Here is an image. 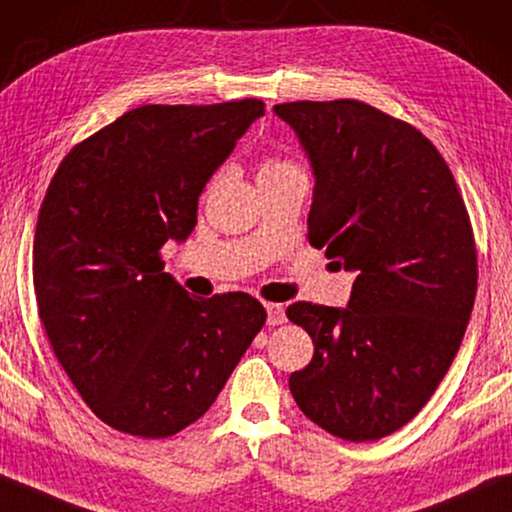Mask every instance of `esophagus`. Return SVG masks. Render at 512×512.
Listing matches in <instances>:
<instances>
[{
  "instance_id": "esophagus-1",
  "label": "esophagus",
  "mask_w": 512,
  "mask_h": 512,
  "mask_svg": "<svg viewBox=\"0 0 512 512\" xmlns=\"http://www.w3.org/2000/svg\"><path fill=\"white\" fill-rule=\"evenodd\" d=\"M285 305L282 303H266V322L269 326H278L285 322Z\"/></svg>"
}]
</instances>
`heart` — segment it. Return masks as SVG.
I'll use <instances>...</instances> for the list:
<instances>
[{"label": "heart", "mask_w": 512, "mask_h": 512, "mask_svg": "<svg viewBox=\"0 0 512 512\" xmlns=\"http://www.w3.org/2000/svg\"><path fill=\"white\" fill-rule=\"evenodd\" d=\"M296 170V165L289 163V160H280V158H266L262 165H259V177H269V174H280V172H289Z\"/></svg>", "instance_id": "b5f03b06"}]
</instances>
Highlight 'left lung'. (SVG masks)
I'll return each instance as SVG.
<instances>
[{"label": "left lung", "mask_w": 512, "mask_h": 512, "mask_svg": "<svg viewBox=\"0 0 512 512\" xmlns=\"http://www.w3.org/2000/svg\"><path fill=\"white\" fill-rule=\"evenodd\" d=\"M315 174L308 239L356 273L347 308H287L315 356L289 391L312 423L377 441L437 391L467 331L478 285L469 213L437 147L368 103L273 108Z\"/></svg>", "instance_id": "1"}]
</instances>
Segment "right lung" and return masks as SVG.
Here are the masks:
<instances>
[{
  "instance_id": "right-lung-1",
  "label": "right lung",
  "mask_w": 512,
  "mask_h": 512,
  "mask_svg": "<svg viewBox=\"0 0 512 512\" xmlns=\"http://www.w3.org/2000/svg\"><path fill=\"white\" fill-rule=\"evenodd\" d=\"M259 98L142 105L75 144L38 213L34 289L57 361L103 423L165 439L207 414L266 322L230 292L190 296L160 248L186 241L197 197Z\"/></svg>"
}]
</instances>
